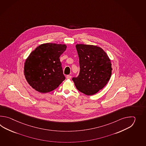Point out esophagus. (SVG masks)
Here are the masks:
<instances>
[{
  "label": "esophagus",
  "instance_id": "obj_1",
  "mask_svg": "<svg viewBox=\"0 0 146 146\" xmlns=\"http://www.w3.org/2000/svg\"><path fill=\"white\" fill-rule=\"evenodd\" d=\"M66 78H67V79H71V78H72V76L70 75V74H69V75H67V76H66Z\"/></svg>",
  "mask_w": 146,
  "mask_h": 146
}]
</instances>
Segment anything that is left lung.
I'll use <instances>...</instances> for the list:
<instances>
[{"instance_id":"8db88e82","label":"left lung","mask_w":146,"mask_h":146,"mask_svg":"<svg viewBox=\"0 0 146 146\" xmlns=\"http://www.w3.org/2000/svg\"><path fill=\"white\" fill-rule=\"evenodd\" d=\"M79 58L80 72L72 78L76 88L87 96H92L102 89L112 74L111 60L100 47L86 44L76 45Z\"/></svg>"}]
</instances>
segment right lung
Masks as SVG:
<instances>
[{"instance_id": "1", "label": "right lung", "mask_w": 146, "mask_h": 146, "mask_svg": "<svg viewBox=\"0 0 146 146\" xmlns=\"http://www.w3.org/2000/svg\"><path fill=\"white\" fill-rule=\"evenodd\" d=\"M65 44H41L25 60L24 74L32 88L40 93L55 90L65 77L59 57L66 50Z\"/></svg>"}]
</instances>
